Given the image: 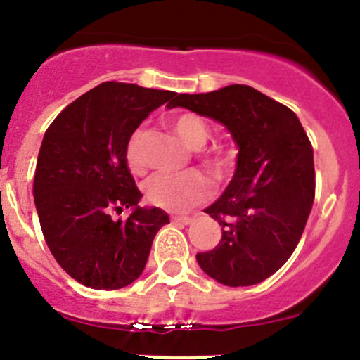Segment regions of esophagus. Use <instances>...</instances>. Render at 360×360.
<instances>
[{
    "label": "esophagus",
    "mask_w": 360,
    "mask_h": 360,
    "mask_svg": "<svg viewBox=\"0 0 360 360\" xmlns=\"http://www.w3.org/2000/svg\"><path fill=\"white\" fill-rule=\"evenodd\" d=\"M172 222L177 225H189L193 224L191 217H172Z\"/></svg>",
    "instance_id": "esophagus-1"
}]
</instances>
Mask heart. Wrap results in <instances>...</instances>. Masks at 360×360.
Segmentation results:
<instances>
[{"label": "heart", "instance_id": "b5f03b06", "mask_svg": "<svg viewBox=\"0 0 360 360\" xmlns=\"http://www.w3.org/2000/svg\"><path fill=\"white\" fill-rule=\"evenodd\" d=\"M176 135L181 138L184 145L191 150H200L207 143L208 126L207 122L195 114H181L174 117L171 122ZM143 129L138 128L131 133L126 143V162L133 172H143L145 157L143 150ZM203 164L212 171L219 172L224 167V157L219 153H205L201 157ZM145 198L153 207L164 208L169 212H183L195 207L208 198L210 186L207 179L200 172H186L181 176H171V174H157L145 184Z\"/></svg>", "mask_w": 360, "mask_h": 360}]
</instances>
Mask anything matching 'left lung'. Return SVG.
<instances>
[{"mask_svg":"<svg viewBox=\"0 0 360 360\" xmlns=\"http://www.w3.org/2000/svg\"><path fill=\"white\" fill-rule=\"evenodd\" d=\"M167 108L220 122L238 147L232 181L205 208L222 227V239L215 250L198 252L196 262L227 287L263 282L290 258L313 208V147L301 121L248 85L176 94Z\"/></svg>","mask_w":360,"mask_h":360,"instance_id":"1","label":"left lung"}]
</instances>
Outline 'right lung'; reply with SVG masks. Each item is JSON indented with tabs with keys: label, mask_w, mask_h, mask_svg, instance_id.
<instances>
[{
	"label": "right lung",
	"mask_w": 360,
	"mask_h": 360,
	"mask_svg": "<svg viewBox=\"0 0 360 360\" xmlns=\"http://www.w3.org/2000/svg\"><path fill=\"white\" fill-rule=\"evenodd\" d=\"M171 90L105 82L89 90L47 128L37 157L34 201L59 266L82 285L116 290L143 274L153 238L169 224L159 207H140L126 143ZM129 207L126 221L110 219Z\"/></svg>",
	"instance_id": "1"
}]
</instances>
